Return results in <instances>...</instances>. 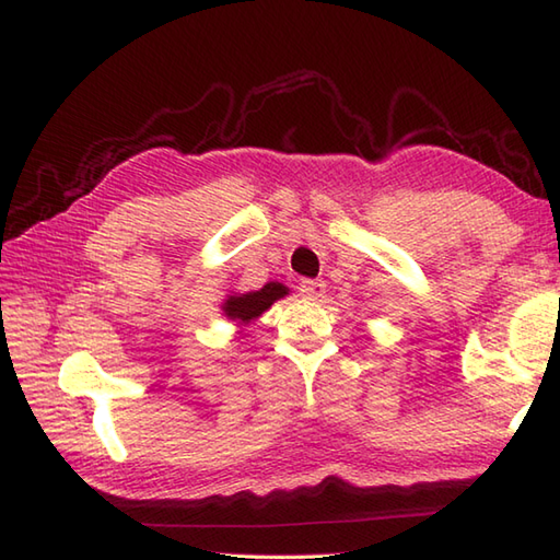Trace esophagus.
<instances>
[{"instance_id": "1", "label": "esophagus", "mask_w": 560, "mask_h": 560, "mask_svg": "<svg viewBox=\"0 0 560 560\" xmlns=\"http://www.w3.org/2000/svg\"><path fill=\"white\" fill-rule=\"evenodd\" d=\"M327 291V283L319 281V279H305L301 281V295L307 301H319Z\"/></svg>"}]
</instances>
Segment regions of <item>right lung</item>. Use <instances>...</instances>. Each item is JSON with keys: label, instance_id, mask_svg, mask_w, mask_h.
<instances>
[{"label": "right lung", "instance_id": "right-lung-1", "mask_svg": "<svg viewBox=\"0 0 560 560\" xmlns=\"http://www.w3.org/2000/svg\"><path fill=\"white\" fill-rule=\"evenodd\" d=\"M287 293H289V289L283 287V283L269 281L259 291L229 295V301L223 303V313L229 315V319H235L237 325H247V323H253V319H257L265 311H269L273 301L283 299Z\"/></svg>", "mask_w": 560, "mask_h": 560}]
</instances>
